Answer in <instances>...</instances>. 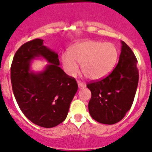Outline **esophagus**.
I'll list each match as a JSON object with an SVG mask.
<instances>
[{"instance_id":"1","label":"esophagus","mask_w":152,"mask_h":152,"mask_svg":"<svg viewBox=\"0 0 152 152\" xmlns=\"http://www.w3.org/2000/svg\"><path fill=\"white\" fill-rule=\"evenodd\" d=\"M78 86H79V88H83L86 86V84L84 83H82V82H78Z\"/></svg>"}]
</instances>
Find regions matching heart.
<instances>
[{"label":"heart","mask_w":152,"mask_h":152,"mask_svg":"<svg viewBox=\"0 0 152 152\" xmlns=\"http://www.w3.org/2000/svg\"><path fill=\"white\" fill-rule=\"evenodd\" d=\"M118 56V49L113 42L86 40L73 45L68 55H62L61 63L69 76H76L79 72L77 64H81L82 72L87 79L100 80L113 71Z\"/></svg>","instance_id":"obj_1"}]
</instances>
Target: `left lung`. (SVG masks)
I'll return each instance as SVG.
<instances>
[{
  "mask_svg": "<svg viewBox=\"0 0 152 152\" xmlns=\"http://www.w3.org/2000/svg\"><path fill=\"white\" fill-rule=\"evenodd\" d=\"M117 66L109 76L87 85L91 92L88 103L91 116L97 122L113 124L130 110L139 82L137 59L127 44L121 41Z\"/></svg>",
  "mask_w": 152,
  "mask_h": 152,
  "instance_id": "1",
  "label": "left lung"
}]
</instances>
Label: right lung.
Here are the masks:
<instances>
[{"mask_svg":"<svg viewBox=\"0 0 152 152\" xmlns=\"http://www.w3.org/2000/svg\"><path fill=\"white\" fill-rule=\"evenodd\" d=\"M42 43L43 39H35L17 50L11 65V83L23 114L34 124L50 128L65 120L78 85L59 66L58 55ZM39 56L49 64L42 72H31V61Z\"/></svg>","mask_w":152,"mask_h":152,"instance_id":"right-lung-1","label":"right lung"}]
</instances>
